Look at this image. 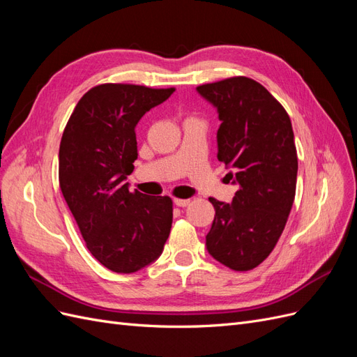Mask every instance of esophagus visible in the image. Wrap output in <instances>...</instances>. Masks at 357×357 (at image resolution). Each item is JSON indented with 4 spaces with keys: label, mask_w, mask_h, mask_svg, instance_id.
Returning <instances> with one entry per match:
<instances>
[{
    "label": "esophagus",
    "mask_w": 357,
    "mask_h": 357,
    "mask_svg": "<svg viewBox=\"0 0 357 357\" xmlns=\"http://www.w3.org/2000/svg\"><path fill=\"white\" fill-rule=\"evenodd\" d=\"M174 204L177 205V207H188V205L190 204V199H178V198H176Z\"/></svg>",
    "instance_id": "34e87169"
}]
</instances>
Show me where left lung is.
<instances>
[{
	"instance_id": "left-lung-1",
	"label": "left lung",
	"mask_w": 357,
	"mask_h": 357,
	"mask_svg": "<svg viewBox=\"0 0 357 357\" xmlns=\"http://www.w3.org/2000/svg\"><path fill=\"white\" fill-rule=\"evenodd\" d=\"M197 91L219 113L218 159L238 186L231 204L210 198L215 214L205 245L225 266L248 271L273 252L294 205V129L283 105L253 79L240 75Z\"/></svg>"
}]
</instances>
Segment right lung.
I'll use <instances>...</instances> for the list:
<instances>
[{"label":"right lung","mask_w":357,"mask_h":357,"mask_svg":"<svg viewBox=\"0 0 357 357\" xmlns=\"http://www.w3.org/2000/svg\"><path fill=\"white\" fill-rule=\"evenodd\" d=\"M174 88L105 83L86 92L63 129L59 186L92 256L113 273L131 274L160 256L172 201L129 192L138 156L135 126Z\"/></svg>","instance_id":"obj_1"}]
</instances>
